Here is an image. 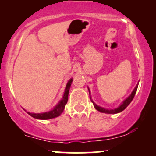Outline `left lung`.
Listing matches in <instances>:
<instances>
[{
  "label": "left lung",
  "instance_id": "8db88e82",
  "mask_svg": "<svg viewBox=\"0 0 156 156\" xmlns=\"http://www.w3.org/2000/svg\"><path fill=\"white\" fill-rule=\"evenodd\" d=\"M138 85L139 84H137L136 87H135L133 89V92H131V94H130V95L129 97H128V98H126V99L122 103V104L119 105L118 108H114V109H108V108H102V107L99 106V105H96L95 103L93 102V101L92 99H91V96H90V99L91 101H92L93 105H94V108H95L98 111V112H102V113H106V114H117V113H119L121 112H122L124 109L126 108V107L128 106V105L130 104V103H131V101H133L134 96H135V94L136 92V90H137V88H138ZM89 95H90V91H89Z\"/></svg>",
  "mask_w": 156,
  "mask_h": 156
}]
</instances>
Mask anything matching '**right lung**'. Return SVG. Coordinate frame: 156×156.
I'll return each instance as SVG.
<instances>
[{
  "label": "right lung",
  "mask_w": 156,
  "mask_h": 156,
  "mask_svg": "<svg viewBox=\"0 0 156 156\" xmlns=\"http://www.w3.org/2000/svg\"><path fill=\"white\" fill-rule=\"evenodd\" d=\"M73 82V78L69 80V81L67 82V86H66L65 91H64V95L62 99L58 102V103L54 107V108L53 110L50 111L48 112H44V113H39V114H35V113H31L27 112L30 116H31L32 117L35 118V119H53V118L57 117L58 116H60V114L64 112V107L65 105L67 104V101H68V94H69V91L70 89V86L72 84Z\"/></svg>",
  "instance_id": "obj_1"
}]
</instances>
